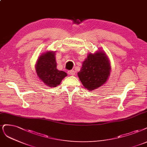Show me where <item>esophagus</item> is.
<instances>
[{
	"label": "esophagus",
	"instance_id": "esophagus-1",
	"mask_svg": "<svg viewBox=\"0 0 147 147\" xmlns=\"http://www.w3.org/2000/svg\"><path fill=\"white\" fill-rule=\"evenodd\" d=\"M67 73L69 75H74L75 74L74 70H69V71H68Z\"/></svg>",
	"mask_w": 147,
	"mask_h": 147
}]
</instances>
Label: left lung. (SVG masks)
Wrapping results in <instances>:
<instances>
[{
	"label": "left lung",
	"mask_w": 147,
	"mask_h": 147,
	"mask_svg": "<svg viewBox=\"0 0 147 147\" xmlns=\"http://www.w3.org/2000/svg\"><path fill=\"white\" fill-rule=\"evenodd\" d=\"M110 64L103 52L90 53L83 63L78 76L85 88L93 90L103 85L109 75Z\"/></svg>",
	"instance_id": "1"
}]
</instances>
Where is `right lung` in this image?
I'll list each match as a JSON object with an SVG mask.
<instances>
[{"label": "right lung", "instance_id": "1", "mask_svg": "<svg viewBox=\"0 0 147 147\" xmlns=\"http://www.w3.org/2000/svg\"><path fill=\"white\" fill-rule=\"evenodd\" d=\"M55 52H48L42 54L36 65L37 75L42 82L50 87H57L67 74L57 68Z\"/></svg>", "mask_w": 147, "mask_h": 147}]
</instances>
